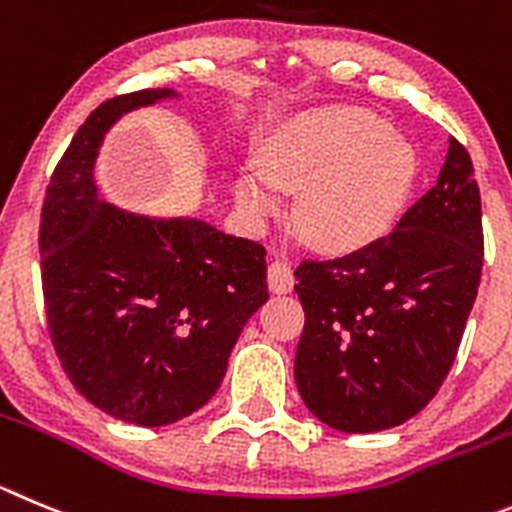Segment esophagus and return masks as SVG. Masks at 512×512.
I'll list each match as a JSON object with an SVG mask.
<instances>
[{"label":"esophagus","mask_w":512,"mask_h":512,"mask_svg":"<svg viewBox=\"0 0 512 512\" xmlns=\"http://www.w3.org/2000/svg\"><path fill=\"white\" fill-rule=\"evenodd\" d=\"M267 285H270L272 293H290L295 285L293 265L288 260H272L267 267Z\"/></svg>","instance_id":"1"}]
</instances>
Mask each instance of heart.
I'll return each mask as SVG.
<instances>
[{
    "label": "heart",
    "mask_w": 512,
    "mask_h": 512,
    "mask_svg": "<svg viewBox=\"0 0 512 512\" xmlns=\"http://www.w3.org/2000/svg\"><path fill=\"white\" fill-rule=\"evenodd\" d=\"M260 169L234 181L242 214L262 224L300 191L298 219L310 242L358 250L384 237L414 181V154L389 123L361 108H321L293 118L260 146Z\"/></svg>",
    "instance_id": "b5f03b06"
}]
</instances>
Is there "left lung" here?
I'll return each mask as SVG.
<instances>
[{"instance_id": "8db88e82", "label": "left lung", "mask_w": 512, "mask_h": 512, "mask_svg": "<svg viewBox=\"0 0 512 512\" xmlns=\"http://www.w3.org/2000/svg\"><path fill=\"white\" fill-rule=\"evenodd\" d=\"M480 186L450 138L437 184L394 232L333 257L303 260L305 310L295 384L338 432H381L427 407L455 364L482 272Z\"/></svg>"}]
</instances>
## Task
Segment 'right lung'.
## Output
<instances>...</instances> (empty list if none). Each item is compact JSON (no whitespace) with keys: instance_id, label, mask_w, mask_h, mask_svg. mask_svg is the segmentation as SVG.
Wrapping results in <instances>:
<instances>
[{"instance_id":"right-lung-1","label":"right lung","mask_w":512,"mask_h":512,"mask_svg":"<svg viewBox=\"0 0 512 512\" xmlns=\"http://www.w3.org/2000/svg\"><path fill=\"white\" fill-rule=\"evenodd\" d=\"M174 95L156 88L100 103L57 161L40 217L42 293L62 369L90 404L138 427L202 409L270 298L260 242L98 197L93 166L108 128Z\"/></svg>"}]
</instances>
